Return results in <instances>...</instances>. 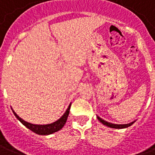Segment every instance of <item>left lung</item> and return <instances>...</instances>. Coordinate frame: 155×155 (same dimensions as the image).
<instances>
[{"label": "left lung", "instance_id": "left-lung-1", "mask_svg": "<svg viewBox=\"0 0 155 155\" xmlns=\"http://www.w3.org/2000/svg\"><path fill=\"white\" fill-rule=\"evenodd\" d=\"M97 118H98V120H100L103 124H104V125H106V126L108 127H110V128H114V129H124V128H127V127L132 125V124L134 123V122H131V123L130 124H114L109 123V122H107V121L102 120V119L100 118L99 116H97Z\"/></svg>", "mask_w": 155, "mask_h": 155}]
</instances>
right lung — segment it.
Listing matches in <instances>:
<instances>
[{"label":"right lung","mask_w":155,"mask_h":155,"mask_svg":"<svg viewBox=\"0 0 155 155\" xmlns=\"http://www.w3.org/2000/svg\"><path fill=\"white\" fill-rule=\"evenodd\" d=\"M70 109H71V104L69 105L67 110L65 111V113L63 114V116L61 117L60 120H58L57 121H55L54 123L50 124H45V125H39V124H32L28 122H26L25 120H23L21 118L15 114V112L13 111V113L15 114V116L21 122L26 128H28L29 130H31L33 131L34 133L37 134H41V135H46V134H51L57 132L59 130L63 128L64 125V124L66 123L67 120L68 115L70 113Z\"/></svg>","instance_id":"1"}]
</instances>
